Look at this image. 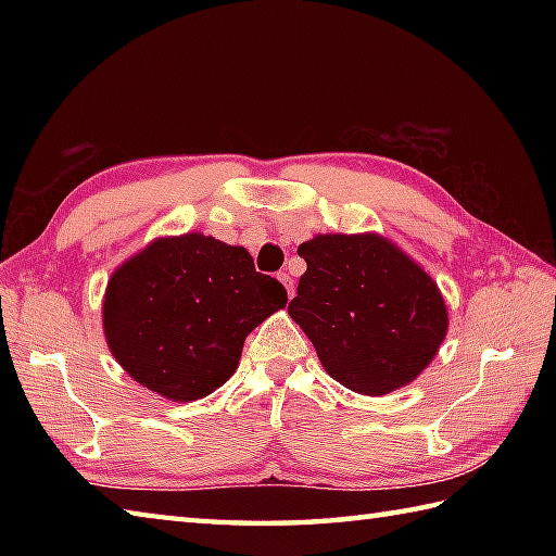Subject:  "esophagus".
<instances>
[{"mask_svg":"<svg viewBox=\"0 0 556 556\" xmlns=\"http://www.w3.org/2000/svg\"><path fill=\"white\" fill-rule=\"evenodd\" d=\"M277 279L281 281V285H285V289H287V293H289V299H291V296H293V279L289 277V271H279Z\"/></svg>","mask_w":556,"mask_h":556,"instance_id":"obj_1","label":"esophagus"}]
</instances>
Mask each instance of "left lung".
I'll return each instance as SVG.
<instances>
[{"label":"left lung","mask_w":556,"mask_h":556,"mask_svg":"<svg viewBox=\"0 0 556 556\" xmlns=\"http://www.w3.org/2000/svg\"><path fill=\"white\" fill-rule=\"evenodd\" d=\"M289 315L323 368L351 392L382 396L416 380L446 337L434 279L380 233H317Z\"/></svg>","instance_id":"1"}]
</instances>
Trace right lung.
<instances>
[{
	"label": "right lung",
	"mask_w": 556,
	"mask_h": 556,
	"mask_svg": "<svg viewBox=\"0 0 556 556\" xmlns=\"http://www.w3.org/2000/svg\"><path fill=\"white\" fill-rule=\"evenodd\" d=\"M287 301L245 248L193 231L155 239L114 269L102 325L128 377L169 401H195L229 380L245 337Z\"/></svg>",
	"instance_id": "1"
}]
</instances>
